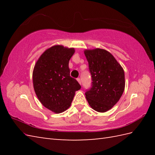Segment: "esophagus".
<instances>
[{"instance_id": "esophagus-1", "label": "esophagus", "mask_w": 155, "mask_h": 155, "mask_svg": "<svg viewBox=\"0 0 155 155\" xmlns=\"http://www.w3.org/2000/svg\"><path fill=\"white\" fill-rule=\"evenodd\" d=\"M77 80V81L78 82V83H79V84H81V78H78Z\"/></svg>"}]
</instances>
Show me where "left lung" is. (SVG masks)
Segmentation results:
<instances>
[{"label":"left lung","instance_id":"left-lung-1","mask_svg":"<svg viewBox=\"0 0 155 155\" xmlns=\"http://www.w3.org/2000/svg\"><path fill=\"white\" fill-rule=\"evenodd\" d=\"M84 54L92 80L85 96L94 110L104 113L110 110L123 94L124 72L113 56L103 49L87 50Z\"/></svg>","mask_w":155,"mask_h":155}]
</instances>
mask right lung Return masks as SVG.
Returning a JSON list of instances; mask_svg holds the SVG:
<instances>
[{"mask_svg": "<svg viewBox=\"0 0 155 155\" xmlns=\"http://www.w3.org/2000/svg\"><path fill=\"white\" fill-rule=\"evenodd\" d=\"M74 48L56 45L43 52L36 63L32 80L36 94L44 107L61 113L71 106L75 92L81 89L70 76L68 62Z\"/></svg>", "mask_w": 155, "mask_h": 155, "instance_id": "obj_1", "label": "right lung"}]
</instances>
